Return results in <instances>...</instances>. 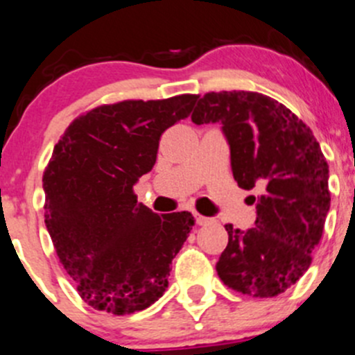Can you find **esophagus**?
I'll return each instance as SVG.
<instances>
[{"mask_svg":"<svg viewBox=\"0 0 355 355\" xmlns=\"http://www.w3.org/2000/svg\"><path fill=\"white\" fill-rule=\"evenodd\" d=\"M196 223L199 226H206L209 223H212L211 218H206V216H200V214H196Z\"/></svg>","mask_w":355,"mask_h":355,"instance_id":"1","label":"esophagus"}]
</instances>
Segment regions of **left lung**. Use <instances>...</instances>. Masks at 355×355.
<instances>
[{
	"label": "left lung",
	"instance_id": "1",
	"mask_svg": "<svg viewBox=\"0 0 355 355\" xmlns=\"http://www.w3.org/2000/svg\"><path fill=\"white\" fill-rule=\"evenodd\" d=\"M193 124H219L238 187L255 189V227L226 225L227 246L216 263L227 287L274 297L311 266L330 209L328 163L311 129L287 107L257 92H211Z\"/></svg>",
	"mask_w": 355,
	"mask_h": 355
}]
</instances>
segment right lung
I'll use <instances>...</instances> for the list:
<instances>
[{"label":"right lung","mask_w":355,"mask_h":355,"mask_svg":"<svg viewBox=\"0 0 355 355\" xmlns=\"http://www.w3.org/2000/svg\"><path fill=\"white\" fill-rule=\"evenodd\" d=\"M197 95L124 100L74 119L44 171L46 226L85 303L112 315L151 306L193 226L187 211L155 214L134 185L156 163L159 137Z\"/></svg>","instance_id":"1"}]
</instances>
